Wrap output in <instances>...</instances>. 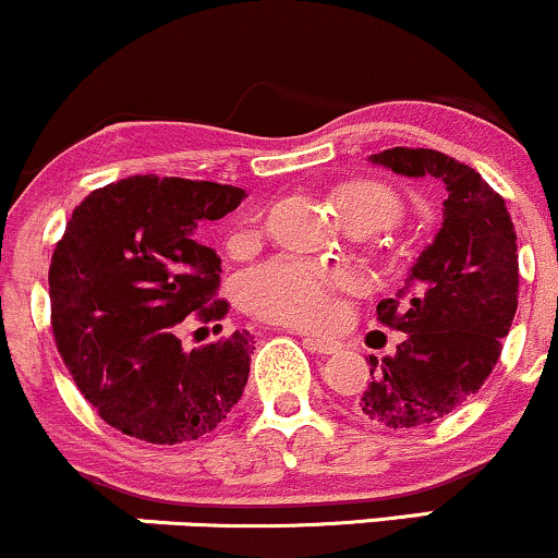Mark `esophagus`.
<instances>
[{
    "instance_id": "34e87169",
    "label": "esophagus",
    "mask_w": 558,
    "mask_h": 558,
    "mask_svg": "<svg viewBox=\"0 0 558 558\" xmlns=\"http://www.w3.org/2000/svg\"><path fill=\"white\" fill-rule=\"evenodd\" d=\"M304 347L310 349V352H317V354H336L339 352V344L330 339H317V336H304Z\"/></svg>"
}]
</instances>
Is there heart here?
<instances>
[{"instance_id":"heart-1","label":"heart","mask_w":558,"mask_h":558,"mask_svg":"<svg viewBox=\"0 0 558 558\" xmlns=\"http://www.w3.org/2000/svg\"><path fill=\"white\" fill-rule=\"evenodd\" d=\"M341 222L357 235L378 232L402 217V198L381 180H349L333 190ZM254 238V225L232 235V248ZM352 272L307 259H280L254 267L241 280V302L251 315L293 328H320L333 315L336 293L352 289Z\"/></svg>"}]
</instances>
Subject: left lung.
<instances>
[{
    "mask_svg": "<svg viewBox=\"0 0 558 558\" xmlns=\"http://www.w3.org/2000/svg\"><path fill=\"white\" fill-rule=\"evenodd\" d=\"M371 158L448 190L442 230L395 299L376 307L378 323L405 341L381 363L371 357V381L354 402L373 424L428 426L476 395L498 363L519 304L517 230L504 195L445 153L391 148Z\"/></svg>",
    "mask_w": 558,
    "mask_h": 558,
    "instance_id": "1",
    "label": "left lung"
}]
</instances>
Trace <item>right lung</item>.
<instances>
[{"label":"right lung","instance_id":"obj_1","mask_svg":"<svg viewBox=\"0 0 558 558\" xmlns=\"http://www.w3.org/2000/svg\"><path fill=\"white\" fill-rule=\"evenodd\" d=\"M241 187L126 177L73 209L50 265L52 333L84 400L121 434L193 442L217 428L248 381V330L185 352L182 320L219 323L222 262L193 241L238 209Z\"/></svg>","mask_w":558,"mask_h":558}]
</instances>
